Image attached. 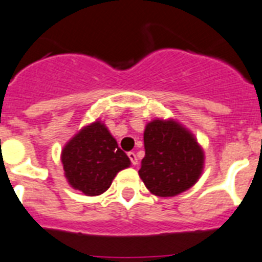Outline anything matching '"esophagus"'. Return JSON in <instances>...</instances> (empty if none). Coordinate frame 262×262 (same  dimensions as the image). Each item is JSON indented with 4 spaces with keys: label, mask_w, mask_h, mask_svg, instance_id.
Masks as SVG:
<instances>
[{
    "label": "esophagus",
    "mask_w": 262,
    "mask_h": 262,
    "mask_svg": "<svg viewBox=\"0 0 262 262\" xmlns=\"http://www.w3.org/2000/svg\"><path fill=\"white\" fill-rule=\"evenodd\" d=\"M127 157L130 158V162L133 165H137L138 164V158H137V155H136L135 151H129L127 153Z\"/></svg>",
    "instance_id": "esophagus-1"
}]
</instances>
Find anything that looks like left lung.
<instances>
[{
	"mask_svg": "<svg viewBox=\"0 0 262 262\" xmlns=\"http://www.w3.org/2000/svg\"><path fill=\"white\" fill-rule=\"evenodd\" d=\"M144 144L138 174L153 194L172 197L197 182L204 151L185 127L176 121H151L145 127Z\"/></svg>",
	"mask_w": 262,
	"mask_h": 262,
	"instance_id": "obj_1",
	"label": "left lung"
}]
</instances>
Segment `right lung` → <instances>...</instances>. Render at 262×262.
<instances>
[{
  "label": "right lung",
  "mask_w": 262,
  "mask_h": 262,
  "mask_svg": "<svg viewBox=\"0 0 262 262\" xmlns=\"http://www.w3.org/2000/svg\"><path fill=\"white\" fill-rule=\"evenodd\" d=\"M61 161L68 182L86 195L104 193L116 174L130 165L129 157L100 121L85 126L68 142Z\"/></svg>",
  "instance_id": "right-lung-1"
}]
</instances>
